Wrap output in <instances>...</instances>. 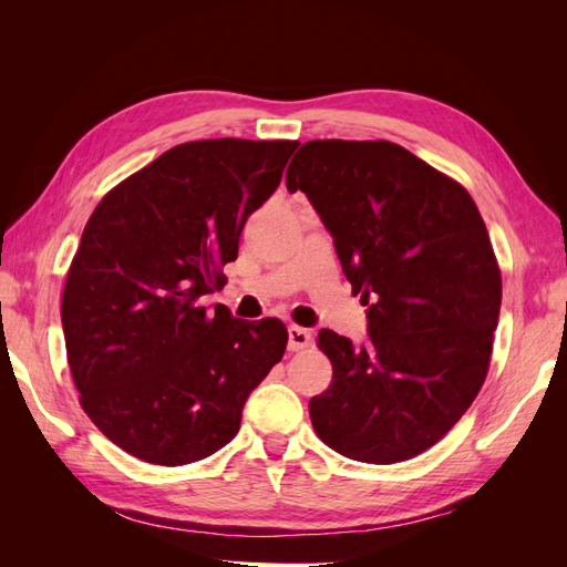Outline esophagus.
<instances>
[{"mask_svg":"<svg viewBox=\"0 0 567 567\" xmlns=\"http://www.w3.org/2000/svg\"><path fill=\"white\" fill-rule=\"evenodd\" d=\"M312 346V333L310 329H302V326H288V350H305Z\"/></svg>","mask_w":567,"mask_h":567,"instance_id":"1","label":"esophagus"}]
</instances>
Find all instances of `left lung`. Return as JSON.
<instances>
[{"label":"left lung","instance_id":"1","mask_svg":"<svg viewBox=\"0 0 567 567\" xmlns=\"http://www.w3.org/2000/svg\"><path fill=\"white\" fill-rule=\"evenodd\" d=\"M288 192L331 231L352 293L369 305V342L329 329V390L310 400L321 442L367 463L433 447L485 383L502 271L471 194L392 142H307Z\"/></svg>","mask_w":567,"mask_h":567}]
</instances>
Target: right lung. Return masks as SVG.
I'll use <instances>...</instances> for the list:
<instances>
[{"label":"right lung","instance_id":"right-lung-1","mask_svg":"<svg viewBox=\"0 0 567 567\" xmlns=\"http://www.w3.org/2000/svg\"><path fill=\"white\" fill-rule=\"evenodd\" d=\"M298 142L203 140L165 151L101 198L61 300L84 414L156 466L215 454L281 362L286 326L200 298L221 288L246 219L277 192Z\"/></svg>","mask_w":567,"mask_h":567}]
</instances>
